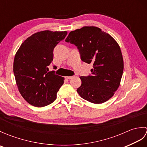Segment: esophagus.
Returning a JSON list of instances; mask_svg holds the SVG:
<instances>
[{
  "instance_id": "1",
  "label": "esophagus",
  "mask_w": 147,
  "mask_h": 147,
  "mask_svg": "<svg viewBox=\"0 0 147 147\" xmlns=\"http://www.w3.org/2000/svg\"><path fill=\"white\" fill-rule=\"evenodd\" d=\"M73 78V76H66V77H65V78L67 79V80H70L71 78Z\"/></svg>"
}]
</instances>
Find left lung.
Instances as JSON below:
<instances>
[{"label": "left lung", "mask_w": 147, "mask_h": 147, "mask_svg": "<svg viewBox=\"0 0 147 147\" xmlns=\"http://www.w3.org/2000/svg\"><path fill=\"white\" fill-rule=\"evenodd\" d=\"M65 42L75 45L81 59L92 64V75L82 76L77 92L93 104L109 100L120 85L124 61L120 47L109 34L96 26H84L72 31Z\"/></svg>", "instance_id": "left-lung-1"}]
</instances>
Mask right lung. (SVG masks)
<instances>
[{
	"mask_svg": "<svg viewBox=\"0 0 147 147\" xmlns=\"http://www.w3.org/2000/svg\"><path fill=\"white\" fill-rule=\"evenodd\" d=\"M67 32L45 30L33 34L16 53L13 71L19 92L33 106L42 107L56 99L64 78L49 72L54 49Z\"/></svg>",
	"mask_w": 147,
	"mask_h": 147,
	"instance_id": "right-lung-1",
	"label": "right lung"
}]
</instances>
